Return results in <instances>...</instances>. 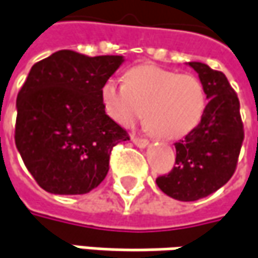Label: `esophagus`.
<instances>
[{"instance_id": "esophagus-1", "label": "esophagus", "mask_w": 258, "mask_h": 258, "mask_svg": "<svg viewBox=\"0 0 258 258\" xmlns=\"http://www.w3.org/2000/svg\"><path fill=\"white\" fill-rule=\"evenodd\" d=\"M132 142L135 144L136 147H139V148H145L148 145V139L139 138V136H132Z\"/></svg>"}]
</instances>
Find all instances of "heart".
<instances>
[{"label":"heart","instance_id":"b5f03b06","mask_svg":"<svg viewBox=\"0 0 258 258\" xmlns=\"http://www.w3.org/2000/svg\"><path fill=\"white\" fill-rule=\"evenodd\" d=\"M101 103L110 119L123 127H132L145 113V124L154 135L180 139L202 122L208 93L193 74L145 63L126 72V83L104 81Z\"/></svg>","mask_w":258,"mask_h":258}]
</instances>
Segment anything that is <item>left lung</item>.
I'll use <instances>...</instances> for the list:
<instances>
[{
  "mask_svg": "<svg viewBox=\"0 0 258 258\" xmlns=\"http://www.w3.org/2000/svg\"><path fill=\"white\" fill-rule=\"evenodd\" d=\"M206 87L208 107L196 129L175 142V162L157 177L165 195L181 202L206 198L234 175L244 141L239 100L225 74L206 63L188 62Z\"/></svg>",
  "mask_w": 258,
  "mask_h": 258,
  "instance_id": "left-lung-1",
  "label": "left lung"
}]
</instances>
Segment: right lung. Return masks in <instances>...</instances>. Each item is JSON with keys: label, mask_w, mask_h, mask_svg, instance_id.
<instances>
[{"label": "right lung", "mask_w": 258, "mask_h": 258, "mask_svg": "<svg viewBox=\"0 0 258 258\" xmlns=\"http://www.w3.org/2000/svg\"><path fill=\"white\" fill-rule=\"evenodd\" d=\"M122 62L59 50L32 67L17 96L14 139L43 190L84 195L106 178L113 147L129 141L101 103V85Z\"/></svg>", "instance_id": "right-lung-1"}]
</instances>
